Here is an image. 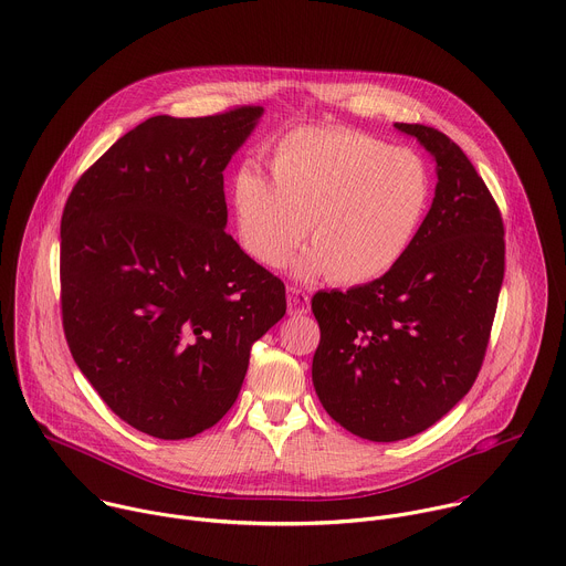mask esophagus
<instances>
[{
  "instance_id": "esophagus-1",
  "label": "esophagus",
  "mask_w": 566,
  "mask_h": 566,
  "mask_svg": "<svg viewBox=\"0 0 566 566\" xmlns=\"http://www.w3.org/2000/svg\"><path fill=\"white\" fill-rule=\"evenodd\" d=\"M286 302H289V313H291V315H304V313H308L311 297H308V293L302 291L300 286H289V289H286Z\"/></svg>"
}]
</instances>
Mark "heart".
<instances>
[{"label": "heart", "mask_w": 566, "mask_h": 566, "mask_svg": "<svg viewBox=\"0 0 566 566\" xmlns=\"http://www.w3.org/2000/svg\"><path fill=\"white\" fill-rule=\"evenodd\" d=\"M271 181L253 166L234 177L232 201L244 251L280 269L306 237L295 275L367 284L412 249L432 203V175L408 149L352 127H297L269 154Z\"/></svg>", "instance_id": "obj_1"}]
</instances>
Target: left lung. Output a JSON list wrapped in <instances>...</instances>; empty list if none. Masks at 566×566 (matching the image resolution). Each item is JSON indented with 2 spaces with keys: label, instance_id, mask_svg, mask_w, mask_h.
Returning <instances> with one entry per match:
<instances>
[{
  "label": "left lung",
  "instance_id": "1",
  "mask_svg": "<svg viewBox=\"0 0 566 566\" xmlns=\"http://www.w3.org/2000/svg\"><path fill=\"white\" fill-rule=\"evenodd\" d=\"M437 160L432 208L382 277L311 300L319 325L313 387L327 415L387 443L434 426L470 391L504 280V221L463 149L443 132L394 123Z\"/></svg>",
  "mask_w": 566,
  "mask_h": 566
}]
</instances>
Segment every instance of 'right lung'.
Here are the masks:
<instances>
[{"instance_id":"obj_1","label":"right lung","mask_w":566,"mask_h":566,"mask_svg":"<svg viewBox=\"0 0 566 566\" xmlns=\"http://www.w3.org/2000/svg\"><path fill=\"white\" fill-rule=\"evenodd\" d=\"M262 114L147 118L66 199V345L109 410L149 437L212 428L237 400L253 343L286 313L284 282L223 230V170Z\"/></svg>"}]
</instances>
